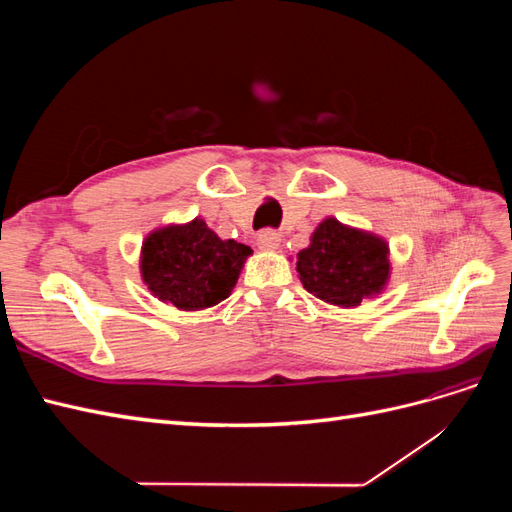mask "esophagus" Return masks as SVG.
I'll return each mask as SVG.
<instances>
[{"instance_id":"1","label":"esophagus","mask_w":512,"mask_h":512,"mask_svg":"<svg viewBox=\"0 0 512 512\" xmlns=\"http://www.w3.org/2000/svg\"><path fill=\"white\" fill-rule=\"evenodd\" d=\"M256 243H258L260 250H265V252H273V250H277V247H280V243H282V237L277 235L275 230H262L260 235L256 237Z\"/></svg>"}]
</instances>
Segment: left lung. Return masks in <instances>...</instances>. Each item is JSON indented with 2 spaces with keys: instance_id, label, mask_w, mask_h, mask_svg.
Masks as SVG:
<instances>
[{
  "instance_id": "left-lung-1",
  "label": "left lung",
  "mask_w": 512,
  "mask_h": 512,
  "mask_svg": "<svg viewBox=\"0 0 512 512\" xmlns=\"http://www.w3.org/2000/svg\"><path fill=\"white\" fill-rule=\"evenodd\" d=\"M391 250L382 237L327 218L297 254L303 288L324 303L356 307L378 297L391 280Z\"/></svg>"
}]
</instances>
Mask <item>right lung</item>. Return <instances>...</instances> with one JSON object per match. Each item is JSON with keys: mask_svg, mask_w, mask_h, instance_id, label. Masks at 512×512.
Listing matches in <instances>:
<instances>
[{"mask_svg": "<svg viewBox=\"0 0 512 512\" xmlns=\"http://www.w3.org/2000/svg\"><path fill=\"white\" fill-rule=\"evenodd\" d=\"M252 247L220 239L194 218L151 230L141 247V277L153 297L181 312H198L228 299Z\"/></svg>", "mask_w": 512, "mask_h": 512, "instance_id": "add662e5", "label": "right lung"}]
</instances>
